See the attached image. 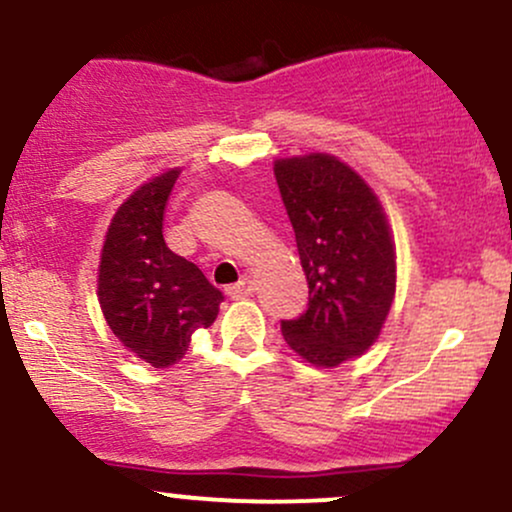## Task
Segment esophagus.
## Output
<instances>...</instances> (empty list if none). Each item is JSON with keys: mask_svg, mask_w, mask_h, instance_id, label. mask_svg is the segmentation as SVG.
Listing matches in <instances>:
<instances>
[{"mask_svg": "<svg viewBox=\"0 0 512 512\" xmlns=\"http://www.w3.org/2000/svg\"><path fill=\"white\" fill-rule=\"evenodd\" d=\"M252 291H255V282H252L250 277H245V279H240L238 284L228 286L226 294L230 296V299H243V296H250Z\"/></svg>", "mask_w": 512, "mask_h": 512, "instance_id": "esophagus-1", "label": "esophagus"}]
</instances>
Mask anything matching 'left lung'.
<instances>
[{"mask_svg": "<svg viewBox=\"0 0 512 512\" xmlns=\"http://www.w3.org/2000/svg\"><path fill=\"white\" fill-rule=\"evenodd\" d=\"M308 282V308L282 320L286 345L316 367H338L374 345L396 294V250L376 194L338 157L274 162Z\"/></svg>", "mask_w": 512, "mask_h": 512, "instance_id": "8db88e82", "label": "left lung"}]
</instances>
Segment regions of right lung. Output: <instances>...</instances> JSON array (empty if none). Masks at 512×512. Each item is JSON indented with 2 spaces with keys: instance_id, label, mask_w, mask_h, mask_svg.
<instances>
[{
  "instance_id": "right-lung-1",
  "label": "right lung",
  "mask_w": 512,
  "mask_h": 512,
  "mask_svg": "<svg viewBox=\"0 0 512 512\" xmlns=\"http://www.w3.org/2000/svg\"><path fill=\"white\" fill-rule=\"evenodd\" d=\"M179 170L128 196L111 218L99 262V303L126 350L165 369L187 355L194 330L209 328L223 294L194 262L174 255L162 218Z\"/></svg>"
}]
</instances>
